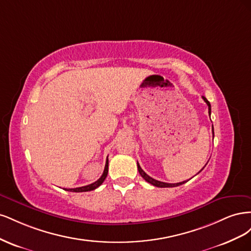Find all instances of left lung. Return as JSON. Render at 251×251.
I'll list each match as a JSON object with an SVG mask.
<instances>
[{
	"label": "left lung",
	"instance_id": "left-lung-1",
	"mask_svg": "<svg viewBox=\"0 0 251 251\" xmlns=\"http://www.w3.org/2000/svg\"><path fill=\"white\" fill-rule=\"evenodd\" d=\"M202 98L204 100V101L207 103V105H208V114H209V117H210V113H211V107H210V103H209V101L206 100V98H205L204 96H202ZM212 134H214V126H212ZM206 165V164H205ZM137 166H138V172H139V174L141 175V177L146 180L147 182H149V183H151V185H154V186H157V187H175V186H179V185H182V184H184L185 182H187V181H183V182H179V183H166V182H161V181H158V180H155V179H153L151 177H150L148 174H146V172H144L141 168H140V165H139V163L137 162ZM204 169V168H203ZM202 169V170H203ZM201 170V171H202ZM200 171V172H201ZM199 172V173H200ZM198 173V174H199Z\"/></svg>",
	"mask_w": 251,
	"mask_h": 251
}]
</instances>
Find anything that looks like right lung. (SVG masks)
<instances>
[{
	"mask_svg": "<svg viewBox=\"0 0 251 251\" xmlns=\"http://www.w3.org/2000/svg\"><path fill=\"white\" fill-rule=\"evenodd\" d=\"M108 169H109V160L107 159V161H105V166H104V170L103 173L101 175V177L98 179L97 181H95L94 183H91L89 185L86 186H81V187H76V188H65V191L68 192H74V193H81V192H90V191H93V189L97 188L98 186H100L102 184V182L104 181V179L107 178V175H108Z\"/></svg>",
	"mask_w": 251,
	"mask_h": 251,
	"instance_id": "1",
	"label": "right lung"
}]
</instances>
